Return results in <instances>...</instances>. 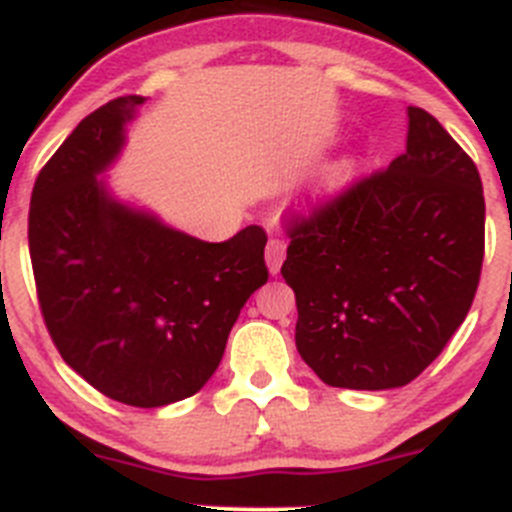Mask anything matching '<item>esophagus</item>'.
<instances>
[{
  "label": "esophagus",
  "instance_id": "esophagus-1",
  "mask_svg": "<svg viewBox=\"0 0 512 512\" xmlns=\"http://www.w3.org/2000/svg\"><path fill=\"white\" fill-rule=\"evenodd\" d=\"M285 250H288V242H285L283 237H272V240L267 242L265 260H267V267H270L272 275H278L280 272V265H283V260H285Z\"/></svg>",
  "mask_w": 512,
  "mask_h": 512
}]
</instances>
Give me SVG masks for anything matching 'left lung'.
Masks as SVG:
<instances>
[{
    "mask_svg": "<svg viewBox=\"0 0 512 512\" xmlns=\"http://www.w3.org/2000/svg\"><path fill=\"white\" fill-rule=\"evenodd\" d=\"M295 346L318 379L379 391L417 379L465 321L485 257L477 166L409 105L407 151L285 217Z\"/></svg>",
    "mask_w": 512,
    "mask_h": 512,
    "instance_id": "8db88e82",
    "label": "left lung"
}]
</instances>
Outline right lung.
Returning <instances> with one entry per match:
<instances>
[{
    "instance_id": "right-lung-1",
    "label": "right lung",
    "mask_w": 512,
    "mask_h": 512,
    "mask_svg": "<svg viewBox=\"0 0 512 512\" xmlns=\"http://www.w3.org/2000/svg\"><path fill=\"white\" fill-rule=\"evenodd\" d=\"M141 103L108 100L62 141L37 174L27 237L37 303L65 364L100 394L154 409L207 384L270 272L257 224L214 245L105 194L95 174Z\"/></svg>"
}]
</instances>
